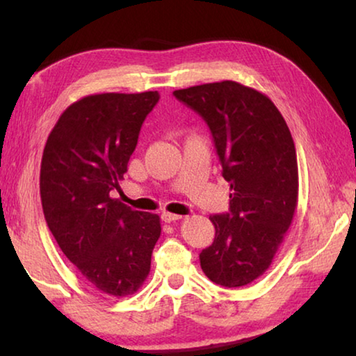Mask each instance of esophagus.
Masks as SVG:
<instances>
[{
	"label": "esophagus",
	"mask_w": 356,
	"mask_h": 356,
	"mask_svg": "<svg viewBox=\"0 0 356 356\" xmlns=\"http://www.w3.org/2000/svg\"><path fill=\"white\" fill-rule=\"evenodd\" d=\"M182 218V215H176V213H170V212H163L161 213V220L165 222H172V221H179Z\"/></svg>",
	"instance_id": "obj_1"
}]
</instances>
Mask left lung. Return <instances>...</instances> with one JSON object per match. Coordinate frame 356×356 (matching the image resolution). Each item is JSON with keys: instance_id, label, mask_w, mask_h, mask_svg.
I'll use <instances>...</instances> for the list:
<instances>
[{"instance_id": "1", "label": "left lung", "mask_w": 356, "mask_h": 356, "mask_svg": "<svg viewBox=\"0 0 356 356\" xmlns=\"http://www.w3.org/2000/svg\"><path fill=\"white\" fill-rule=\"evenodd\" d=\"M172 94L206 120L221 174L231 184L229 212L210 216L215 238L200 254L201 268L215 284L246 286L270 267L297 209L298 165L291 130L267 95L237 81Z\"/></svg>"}]
</instances>
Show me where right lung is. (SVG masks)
I'll return each instance as SVG.
<instances>
[{
    "instance_id": "1",
    "label": "right lung",
    "mask_w": 356,
    "mask_h": 356,
    "mask_svg": "<svg viewBox=\"0 0 356 356\" xmlns=\"http://www.w3.org/2000/svg\"><path fill=\"white\" fill-rule=\"evenodd\" d=\"M159 99L156 91L83 97L59 116L42 155L47 225L83 278L113 297L143 286L161 232L159 215L131 210L110 196Z\"/></svg>"
}]
</instances>
